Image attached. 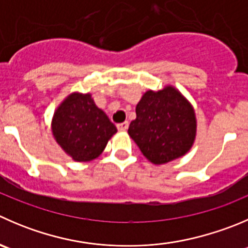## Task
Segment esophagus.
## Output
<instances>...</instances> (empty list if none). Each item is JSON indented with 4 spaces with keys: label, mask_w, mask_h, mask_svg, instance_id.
Listing matches in <instances>:
<instances>
[{
    "label": "esophagus",
    "mask_w": 248,
    "mask_h": 248,
    "mask_svg": "<svg viewBox=\"0 0 248 248\" xmlns=\"http://www.w3.org/2000/svg\"><path fill=\"white\" fill-rule=\"evenodd\" d=\"M128 126H129L128 121H124L122 122V124H117V129H119V131H126V129L128 128Z\"/></svg>",
    "instance_id": "obj_1"
}]
</instances>
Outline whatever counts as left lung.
Returning <instances> with one entry per match:
<instances>
[{
    "label": "left lung",
    "mask_w": 248,
    "mask_h": 248,
    "mask_svg": "<svg viewBox=\"0 0 248 248\" xmlns=\"http://www.w3.org/2000/svg\"><path fill=\"white\" fill-rule=\"evenodd\" d=\"M136 114L128 134L154 165L183 157L193 148L198 133L195 109L174 86L146 91L137 104Z\"/></svg>",
    "instance_id": "8db88e82"
}]
</instances>
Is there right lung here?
<instances>
[{
    "label": "right lung",
    "instance_id": "1",
    "mask_svg": "<svg viewBox=\"0 0 248 248\" xmlns=\"http://www.w3.org/2000/svg\"><path fill=\"white\" fill-rule=\"evenodd\" d=\"M50 131L66 155L76 162H90L99 157L117 129L91 93L75 91L54 110Z\"/></svg>",
    "mask_w": 248,
    "mask_h": 248
}]
</instances>
